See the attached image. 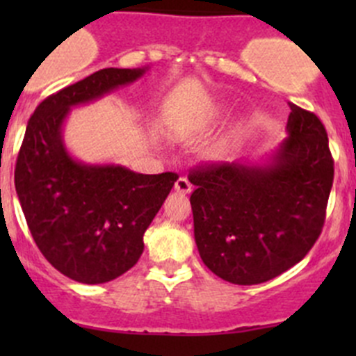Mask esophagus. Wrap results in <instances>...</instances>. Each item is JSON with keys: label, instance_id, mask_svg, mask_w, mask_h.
I'll list each match as a JSON object with an SVG mask.
<instances>
[{"label": "esophagus", "instance_id": "esophagus-1", "mask_svg": "<svg viewBox=\"0 0 356 356\" xmlns=\"http://www.w3.org/2000/svg\"><path fill=\"white\" fill-rule=\"evenodd\" d=\"M174 188H175V191H177V193H182V195H189V193H191V189H193V184L186 177H179L177 181H175Z\"/></svg>", "mask_w": 356, "mask_h": 356}]
</instances>
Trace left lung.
Instances as JSON below:
<instances>
[{"label":"left lung","instance_id":"left-lung-1","mask_svg":"<svg viewBox=\"0 0 356 356\" xmlns=\"http://www.w3.org/2000/svg\"><path fill=\"white\" fill-rule=\"evenodd\" d=\"M288 138L265 163L201 165L189 174L203 264L239 286L267 282L303 260L321 236L334 179L327 132L289 103Z\"/></svg>","mask_w":356,"mask_h":356}]
</instances>
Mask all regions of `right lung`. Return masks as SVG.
<instances>
[{
	"mask_svg": "<svg viewBox=\"0 0 356 356\" xmlns=\"http://www.w3.org/2000/svg\"><path fill=\"white\" fill-rule=\"evenodd\" d=\"M148 68H103L39 103L25 129L15 189L39 251L82 284H103L138 264L149 227L179 175H148L122 165H88L63 143L77 105L138 81Z\"/></svg>",
	"mask_w": 356,
	"mask_h": 356,
	"instance_id": "add662e5",
	"label": "right lung"
}]
</instances>
